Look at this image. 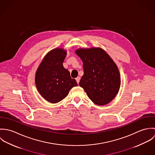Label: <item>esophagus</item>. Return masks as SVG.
<instances>
[{
    "label": "esophagus",
    "mask_w": 155,
    "mask_h": 155,
    "mask_svg": "<svg viewBox=\"0 0 155 155\" xmlns=\"http://www.w3.org/2000/svg\"><path fill=\"white\" fill-rule=\"evenodd\" d=\"M80 79H81V78L80 77H78L76 78V82L78 84L79 83V81H80Z\"/></svg>",
    "instance_id": "esophagus-1"
}]
</instances>
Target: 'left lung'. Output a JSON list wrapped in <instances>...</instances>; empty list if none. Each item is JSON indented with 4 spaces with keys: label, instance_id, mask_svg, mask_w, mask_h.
Listing matches in <instances>:
<instances>
[{
    "label": "left lung",
    "instance_id": "obj_1",
    "mask_svg": "<svg viewBox=\"0 0 155 155\" xmlns=\"http://www.w3.org/2000/svg\"><path fill=\"white\" fill-rule=\"evenodd\" d=\"M76 54L83 61L84 74L79 85L96 104H108L116 97L120 85L119 70L102 49H79Z\"/></svg>",
    "mask_w": 155,
    "mask_h": 155
}]
</instances>
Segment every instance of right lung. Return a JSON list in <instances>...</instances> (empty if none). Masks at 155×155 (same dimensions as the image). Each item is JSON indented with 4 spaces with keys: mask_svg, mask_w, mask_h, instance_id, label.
Instances as JSON below:
<instances>
[{
    "mask_svg": "<svg viewBox=\"0 0 155 155\" xmlns=\"http://www.w3.org/2000/svg\"><path fill=\"white\" fill-rule=\"evenodd\" d=\"M66 51L57 48L49 52L37 70L35 77L38 91L45 99L52 103L63 100L71 88L78 84L71 79L70 72L64 68L63 63Z\"/></svg>",
    "mask_w": 155,
    "mask_h": 155,
    "instance_id": "add662e5",
    "label": "right lung"
}]
</instances>
